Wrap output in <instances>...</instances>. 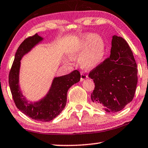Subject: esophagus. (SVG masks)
I'll list each match as a JSON object with an SVG mask.
<instances>
[{
	"label": "esophagus",
	"instance_id": "1",
	"mask_svg": "<svg viewBox=\"0 0 148 148\" xmlns=\"http://www.w3.org/2000/svg\"><path fill=\"white\" fill-rule=\"evenodd\" d=\"M87 78H88V76H87L86 74H84V73H81V81H83Z\"/></svg>",
	"mask_w": 148,
	"mask_h": 148
}]
</instances>
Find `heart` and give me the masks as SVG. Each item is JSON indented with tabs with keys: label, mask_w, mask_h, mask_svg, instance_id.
Returning <instances> with one entry per match:
<instances>
[{
	"label": "heart",
	"mask_w": 148,
	"mask_h": 148,
	"mask_svg": "<svg viewBox=\"0 0 148 148\" xmlns=\"http://www.w3.org/2000/svg\"><path fill=\"white\" fill-rule=\"evenodd\" d=\"M71 60L80 58V64L86 70L93 69L102 64L106 54L103 38L96 33H87L77 38L67 49Z\"/></svg>",
	"instance_id": "1"
}]
</instances>
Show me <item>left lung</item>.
<instances>
[{"mask_svg": "<svg viewBox=\"0 0 148 148\" xmlns=\"http://www.w3.org/2000/svg\"><path fill=\"white\" fill-rule=\"evenodd\" d=\"M110 56L90 72L95 88L92 105L108 113L122 110L134 98L138 82L137 65L124 38L113 35Z\"/></svg>", "mask_w": 148, "mask_h": 148, "instance_id": "8db88e82", "label": "left lung"}]
</instances>
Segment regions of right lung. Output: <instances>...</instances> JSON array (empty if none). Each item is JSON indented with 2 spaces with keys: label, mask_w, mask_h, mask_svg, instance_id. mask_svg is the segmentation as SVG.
Listing matches in <instances>:
<instances>
[{
  "label": "right lung",
  "mask_w": 148,
  "mask_h": 148,
  "mask_svg": "<svg viewBox=\"0 0 148 148\" xmlns=\"http://www.w3.org/2000/svg\"><path fill=\"white\" fill-rule=\"evenodd\" d=\"M44 38L36 33L23 41L17 50L12 66L9 74V86L14 102L19 111L34 120L50 121L64 110L67 102L69 88L79 82L81 74L75 70L71 73L55 77L46 95L39 100L31 101L23 96L19 86L21 60L33 48L42 42Z\"/></svg>",
  "instance_id": "obj_1"
}]
</instances>
